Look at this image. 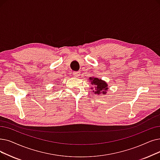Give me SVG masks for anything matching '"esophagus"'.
Wrapping results in <instances>:
<instances>
[{
    "instance_id": "obj_1",
    "label": "esophagus",
    "mask_w": 160,
    "mask_h": 160,
    "mask_svg": "<svg viewBox=\"0 0 160 160\" xmlns=\"http://www.w3.org/2000/svg\"><path fill=\"white\" fill-rule=\"evenodd\" d=\"M80 72H77V71H74L73 72V76H74V77H78V76H80Z\"/></svg>"
}]
</instances>
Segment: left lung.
Instances as JSON below:
<instances>
[{"mask_svg":"<svg viewBox=\"0 0 160 160\" xmlns=\"http://www.w3.org/2000/svg\"><path fill=\"white\" fill-rule=\"evenodd\" d=\"M90 80H92L91 83L93 86V92L95 94H105L107 93L105 90L108 89L107 83L102 80L101 79H98L97 78H90Z\"/></svg>","mask_w":160,"mask_h":160,"instance_id":"8db88e82","label":"left lung"}]
</instances>
